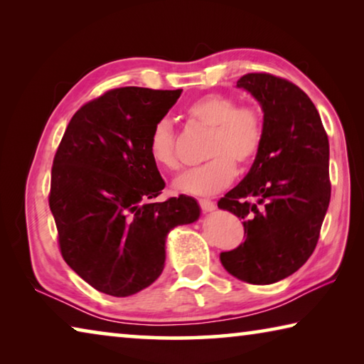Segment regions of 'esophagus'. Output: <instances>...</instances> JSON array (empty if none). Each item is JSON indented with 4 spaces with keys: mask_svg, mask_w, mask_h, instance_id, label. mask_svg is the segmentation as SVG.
<instances>
[{
    "mask_svg": "<svg viewBox=\"0 0 364 364\" xmlns=\"http://www.w3.org/2000/svg\"><path fill=\"white\" fill-rule=\"evenodd\" d=\"M199 204H200V208H202V210H204L205 213H208V212H213L215 210V208H217V205H215V202H212V200H200L199 202Z\"/></svg>",
    "mask_w": 364,
    "mask_h": 364,
    "instance_id": "esophagus-1",
    "label": "esophagus"
}]
</instances>
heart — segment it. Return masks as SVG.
Returning <instances> with one entry per match:
<instances>
[{"instance_id":"heart-1","label":"heart","mask_w":364,"mask_h":364,"mask_svg":"<svg viewBox=\"0 0 364 364\" xmlns=\"http://www.w3.org/2000/svg\"><path fill=\"white\" fill-rule=\"evenodd\" d=\"M193 122L208 128L205 144L207 164L178 176L173 188L178 193L207 197L220 193L232 181L236 167L254 162L263 141V119L255 107H237L234 97L212 93L199 97L186 107ZM149 154L159 167L176 170L175 133L170 122L160 120L149 136Z\"/></svg>"}]
</instances>
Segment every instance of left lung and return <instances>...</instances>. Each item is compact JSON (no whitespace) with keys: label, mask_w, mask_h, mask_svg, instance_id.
I'll return each instance as SVG.
<instances>
[{"label":"left lung","mask_w":364,"mask_h":364,"mask_svg":"<svg viewBox=\"0 0 364 364\" xmlns=\"http://www.w3.org/2000/svg\"><path fill=\"white\" fill-rule=\"evenodd\" d=\"M236 86L260 104L263 141L249 173L218 200V208L244 220L247 232L220 260L234 278L273 284L295 273L316 247L331 200L329 141L315 104L299 86L269 73H247Z\"/></svg>","instance_id":"1"}]
</instances>
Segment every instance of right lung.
Listing matches in <instances>:
<instances>
[{
	"instance_id": "right-lung-1",
	"label": "right lung",
	"mask_w": 364,
	"mask_h": 364,
	"mask_svg": "<svg viewBox=\"0 0 364 364\" xmlns=\"http://www.w3.org/2000/svg\"><path fill=\"white\" fill-rule=\"evenodd\" d=\"M181 91H107L77 110L54 156L49 208L60 254L102 294L149 287L164 271L168 232L200 217L189 196L154 200L165 181L147 144Z\"/></svg>"
}]
</instances>
